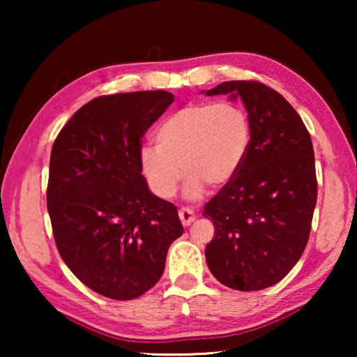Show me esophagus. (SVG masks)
Segmentation results:
<instances>
[{
	"label": "esophagus",
	"mask_w": 357,
	"mask_h": 357,
	"mask_svg": "<svg viewBox=\"0 0 357 357\" xmlns=\"http://www.w3.org/2000/svg\"><path fill=\"white\" fill-rule=\"evenodd\" d=\"M178 215H179L181 223H183L184 227L190 225V223H192L193 220H195V214H193V211H192L190 208H187V206L179 208V209H178Z\"/></svg>",
	"instance_id": "obj_1"
}]
</instances>
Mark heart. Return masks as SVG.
<instances>
[{
  "mask_svg": "<svg viewBox=\"0 0 357 357\" xmlns=\"http://www.w3.org/2000/svg\"><path fill=\"white\" fill-rule=\"evenodd\" d=\"M249 114L233 102H200L174 112L155 130L157 146L140 151V165L157 195L176 193L184 172L185 195L198 198L204 184L219 187L239 172L249 153Z\"/></svg>",
  "mask_w": 357,
  "mask_h": 357,
  "instance_id": "heart-1",
  "label": "heart"
}]
</instances>
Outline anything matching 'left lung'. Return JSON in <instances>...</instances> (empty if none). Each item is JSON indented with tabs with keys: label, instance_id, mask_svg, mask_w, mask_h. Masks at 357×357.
<instances>
[{
	"label": "left lung",
	"instance_id": "1",
	"mask_svg": "<svg viewBox=\"0 0 357 357\" xmlns=\"http://www.w3.org/2000/svg\"><path fill=\"white\" fill-rule=\"evenodd\" d=\"M208 96L241 98L252 140L239 172L211 198L208 268L239 291L280 282L305 250L317 204V172L305 124L282 94L257 80L223 82Z\"/></svg>",
	"mask_w": 357,
	"mask_h": 357
}]
</instances>
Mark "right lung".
Wrapping results in <instances>:
<instances>
[{"mask_svg":"<svg viewBox=\"0 0 357 357\" xmlns=\"http://www.w3.org/2000/svg\"><path fill=\"white\" fill-rule=\"evenodd\" d=\"M172 102L160 89L100 96L53 143L47 209L56 249L105 298L129 301L153 288L184 231L176 206L149 192L140 165L142 138Z\"/></svg>","mask_w":357,"mask_h":357,"instance_id":"right-lung-1","label":"right lung"}]
</instances>
